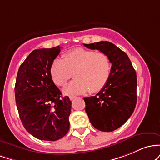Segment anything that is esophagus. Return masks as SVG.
<instances>
[{"instance_id": "1", "label": "esophagus", "mask_w": 160, "mask_h": 160, "mask_svg": "<svg viewBox=\"0 0 160 160\" xmlns=\"http://www.w3.org/2000/svg\"><path fill=\"white\" fill-rule=\"evenodd\" d=\"M75 97H74V96H70V97H69V99H70L71 101H73V100H75Z\"/></svg>"}]
</instances>
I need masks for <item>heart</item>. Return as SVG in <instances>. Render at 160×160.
<instances>
[{"mask_svg":"<svg viewBox=\"0 0 160 160\" xmlns=\"http://www.w3.org/2000/svg\"><path fill=\"white\" fill-rule=\"evenodd\" d=\"M111 65L108 56L100 51L76 48L66 52L62 60L56 58L51 63L50 75L53 83L62 87L72 74L75 80L64 89L66 94H78L90 89L98 92L107 84Z\"/></svg>","mask_w":160,"mask_h":160,"instance_id":"b5f03b06","label":"heart"}]
</instances>
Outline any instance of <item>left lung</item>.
Instances as JSON below:
<instances>
[{"label":"left lung","mask_w":160,"mask_h":160,"mask_svg":"<svg viewBox=\"0 0 160 160\" xmlns=\"http://www.w3.org/2000/svg\"><path fill=\"white\" fill-rule=\"evenodd\" d=\"M106 53L112 63L107 84L95 96L84 98L93 126L102 132L119 128L133 113L137 103V75L125 52L109 41L84 44Z\"/></svg>","instance_id":"left-lung-1"}]
</instances>
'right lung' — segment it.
<instances>
[{
  "label": "right lung",
  "mask_w": 160,
  "mask_h": 160,
  "mask_svg": "<svg viewBox=\"0 0 160 160\" xmlns=\"http://www.w3.org/2000/svg\"><path fill=\"white\" fill-rule=\"evenodd\" d=\"M60 52V46L33 51L19 66L16 80V103L23 126L43 141H57L69 129L72 102L62 97L50 75Z\"/></svg>",
  "instance_id": "right-lung-1"
}]
</instances>
